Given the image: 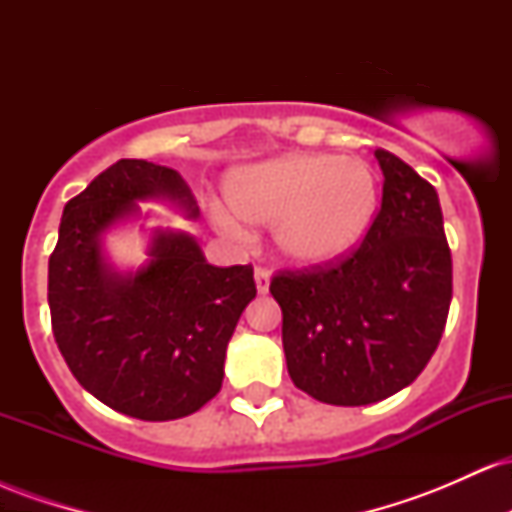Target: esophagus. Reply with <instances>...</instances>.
I'll list each match as a JSON object with an SVG mask.
<instances>
[{"mask_svg":"<svg viewBox=\"0 0 512 512\" xmlns=\"http://www.w3.org/2000/svg\"><path fill=\"white\" fill-rule=\"evenodd\" d=\"M269 272L267 269H262V267H257L255 269V286H257V293H260V296H264V293L269 291Z\"/></svg>","mask_w":512,"mask_h":512,"instance_id":"1","label":"esophagus"}]
</instances>
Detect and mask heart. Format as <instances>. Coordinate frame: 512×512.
I'll return each mask as SVG.
<instances>
[{"label":"heart","instance_id":"b5f03b06","mask_svg":"<svg viewBox=\"0 0 512 512\" xmlns=\"http://www.w3.org/2000/svg\"><path fill=\"white\" fill-rule=\"evenodd\" d=\"M231 209H216L226 233L248 238V226H274L279 255L298 267H327L356 252L380 211V180L363 158L286 154L233 170Z\"/></svg>","mask_w":512,"mask_h":512}]
</instances>
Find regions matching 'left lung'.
<instances>
[{
    "label": "left lung",
    "mask_w": 512,
    "mask_h": 512,
    "mask_svg": "<svg viewBox=\"0 0 512 512\" xmlns=\"http://www.w3.org/2000/svg\"><path fill=\"white\" fill-rule=\"evenodd\" d=\"M383 204L342 264L274 276L293 385L337 407L380 402L414 383L443 337L452 260L438 192L402 158L375 149Z\"/></svg>",
    "instance_id": "obj_1"
}]
</instances>
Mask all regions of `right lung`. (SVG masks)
Segmentation results:
<instances>
[{"label": "right lung", "mask_w": 512, "mask_h": 512, "mask_svg": "<svg viewBox=\"0 0 512 512\" xmlns=\"http://www.w3.org/2000/svg\"><path fill=\"white\" fill-rule=\"evenodd\" d=\"M139 202L199 219L178 170L142 158L103 170L64 207L48 272L52 332L86 392L134 419L173 421L221 390L226 346L257 289L250 264L214 267L175 228L149 233L137 269L115 267L105 236L149 219Z\"/></svg>", "instance_id": "obj_1"}]
</instances>
